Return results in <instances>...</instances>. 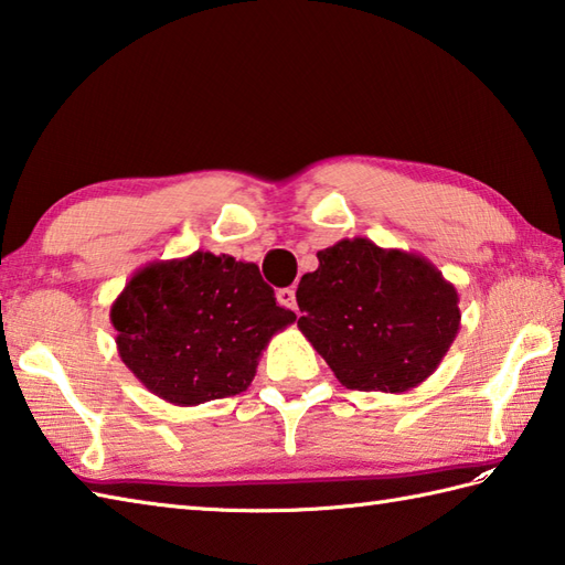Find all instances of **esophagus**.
Masks as SVG:
<instances>
[{"label": "esophagus", "instance_id": "obj_1", "mask_svg": "<svg viewBox=\"0 0 565 565\" xmlns=\"http://www.w3.org/2000/svg\"><path fill=\"white\" fill-rule=\"evenodd\" d=\"M276 301H279L284 308L298 310V303H296V291H294V289H281L279 294H276Z\"/></svg>", "mask_w": 565, "mask_h": 565}]
</instances>
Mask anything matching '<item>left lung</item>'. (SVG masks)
I'll list each match as a JSON object with an SVG mask.
<instances>
[{
  "label": "left lung",
  "mask_w": 565,
  "mask_h": 565,
  "mask_svg": "<svg viewBox=\"0 0 565 565\" xmlns=\"http://www.w3.org/2000/svg\"><path fill=\"white\" fill-rule=\"evenodd\" d=\"M298 330L352 391L427 381L461 326L459 294L427 257L344 237L318 252L296 291Z\"/></svg>",
  "instance_id": "8db88e82"
}]
</instances>
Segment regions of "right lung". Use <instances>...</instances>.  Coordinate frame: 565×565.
<instances>
[{"instance_id":"add662e5","label":"right lung","mask_w":565,"mask_h":565,"mask_svg":"<svg viewBox=\"0 0 565 565\" xmlns=\"http://www.w3.org/2000/svg\"><path fill=\"white\" fill-rule=\"evenodd\" d=\"M294 320L255 262L203 249L148 262L111 303L121 362L179 407L247 391L269 340Z\"/></svg>"}]
</instances>
